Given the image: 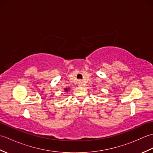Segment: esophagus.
Listing matches in <instances>:
<instances>
[{"instance_id":"34e87169","label":"esophagus","mask_w":153,"mask_h":153,"mask_svg":"<svg viewBox=\"0 0 153 153\" xmlns=\"http://www.w3.org/2000/svg\"><path fill=\"white\" fill-rule=\"evenodd\" d=\"M78 86L79 87H82V86H83V83H82V81H79L78 82Z\"/></svg>"}]
</instances>
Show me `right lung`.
I'll use <instances>...</instances> for the list:
<instances>
[{
    "mask_svg": "<svg viewBox=\"0 0 153 153\" xmlns=\"http://www.w3.org/2000/svg\"><path fill=\"white\" fill-rule=\"evenodd\" d=\"M70 88H64V92H66V93L68 92V91H69V90H70Z\"/></svg>",
    "mask_w": 153,
    "mask_h": 153,
    "instance_id": "add662e5",
    "label": "right lung"
}]
</instances>
